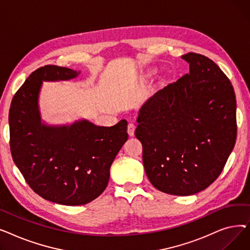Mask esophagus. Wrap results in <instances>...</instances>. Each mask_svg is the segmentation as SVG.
<instances>
[{
    "label": "esophagus",
    "instance_id": "1",
    "mask_svg": "<svg viewBox=\"0 0 250 250\" xmlns=\"http://www.w3.org/2000/svg\"><path fill=\"white\" fill-rule=\"evenodd\" d=\"M135 129H136V125L133 123H129L127 125V134L130 137H133L135 135Z\"/></svg>",
    "mask_w": 250,
    "mask_h": 250
}]
</instances>
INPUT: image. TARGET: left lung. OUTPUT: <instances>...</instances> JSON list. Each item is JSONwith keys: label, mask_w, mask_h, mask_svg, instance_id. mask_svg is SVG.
I'll use <instances>...</instances> for the list:
<instances>
[{"label": "left lung", "mask_w": 250, "mask_h": 250, "mask_svg": "<svg viewBox=\"0 0 250 250\" xmlns=\"http://www.w3.org/2000/svg\"><path fill=\"white\" fill-rule=\"evenodd\" d=\"M189 73L155 93L140 109L135 135L152 185L174 195L198 193L219 177L236 136V98L212 60L181 57Z\"/></svg>", "instance_id": "left-lung-1"}]
</instances>
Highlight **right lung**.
Instances as JSON below:
<instances>
[{"mask_svg":"<svg viewBox=\"0 0 250 250\" xmlns=\"http://www.w3.org/2000/svg\"><path fill=\"white\" fill-rule=\"evenodd\" d=\"M79 72L47 64L35 70L12 99L9 111L12 158L31 189L64 206L88 204L106 188L110 166L127 140V122L97 126L42 124L38 94L42 81L70 80Z\"/></svg>","mask_w":250,"mask_h":250,"instance_id":"add662e5","label":"right lung"}]
</instances>
